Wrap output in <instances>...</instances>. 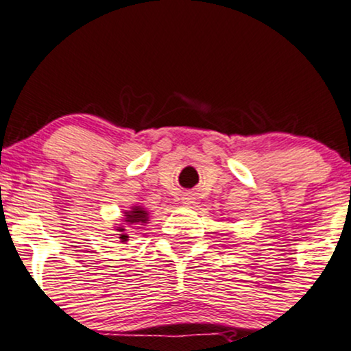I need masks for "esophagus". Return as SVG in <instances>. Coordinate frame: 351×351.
I'll return each mask as SVG.
<instances>
[{
  "mask_svg": "<svg viewBox=\"0 0 351 351\" xmlns=\"http://www.w3.org/2000/svg\"><path fill=\"white\" fill-rule=\"evenodd\" d=\"M184 199H186V202H184V203H186V205H188V203H191V202H190L191 198H184Z\"/></svg>",
  "mask_w": 351,
  "mask_h": 351,
  "instance_id": "1",
  "label": "esophagus"
}]
</instances>
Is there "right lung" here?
Instances as JSON below:
<instances>
[{
    "instance_id": "1",
    "label": "right lung",
    "mask_w": 351,
    "mask_h": 351,
    "mask_svg": "<svg viewBox=\"0 0 351 351\" xmlns=\"http://www.w3.org/2000/svg\"><path fill=\"white\" fill-rule=\"evenodd\" d=\"M123 217H125L126 225L133 226V228H141V225L148 221V211L141 206H133L132 210H126ZM117 230L118 232H125V226H118ZM128 238L130 237L126 233L119 234V240L121 241H128Z\"/></svg>"
}]
</instances>
